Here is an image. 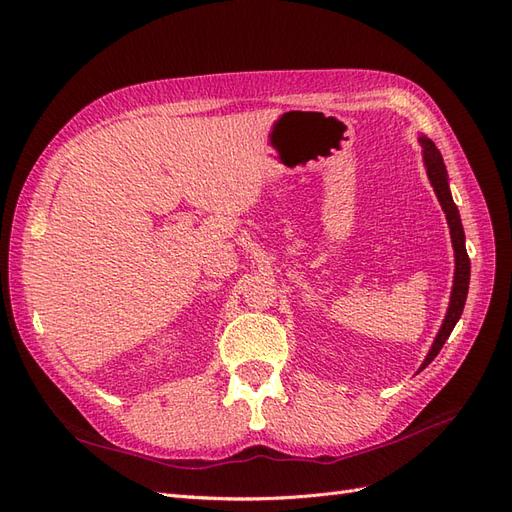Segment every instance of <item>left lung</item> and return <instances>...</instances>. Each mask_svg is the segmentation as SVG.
I'll return each mask as SVG.
<instances>
[{"label": "left lung", "mask_w": 512, "mask_h": 512, "mask_svg": "<svg viewBox=\"0 0 512 512\" xmlns=\"http://www.w3.org/2000/svg\"><path fill=\"white\" fill-rule=\"evenodd\" d=\"M418 143H421V147H423V162H425L427 177H429L433 192H436V196L440 200L448 228H451V241H453V250H455V277H453L451 301H448V309H446V316L442 320V327H440L436 339H433V344L425 356L423 365L418 367V371H423L433 359H436L438 352L442 350L444 342L448 339V335L453 333L457 320L463 314V305H466L468 288H470V258L466 252V232H463V226H461L459 209L453 203L451 188H448V173H446V166L442 160V153L427 136H418Z\"/></svg>", "instance_id": "left-lung-1"}]
</instances>
